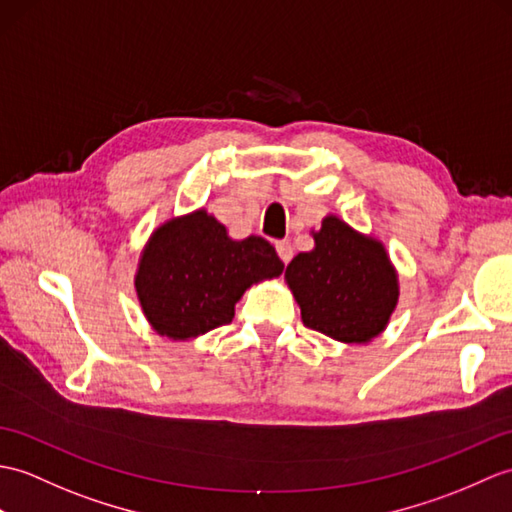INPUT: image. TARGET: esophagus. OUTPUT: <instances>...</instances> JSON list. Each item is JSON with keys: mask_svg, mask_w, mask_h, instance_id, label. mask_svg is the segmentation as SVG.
Here are the masks:
<instances>
[{"mask_svg": "<svg viewBox=\"0 0 512 512\" xmlns=\"http://www.w3.org/2000/svg\"><path fill=\"white\" fill-rule=\"evenodd\" d=\"M277 253H279L283 264H288V261L292 259V244L288 240H279L277 242Z\"/></svg>", "mask_w": 512, "mask_h": 512, "instance_id": "esophagus-1", "label": "esophagus"}]
</instances>
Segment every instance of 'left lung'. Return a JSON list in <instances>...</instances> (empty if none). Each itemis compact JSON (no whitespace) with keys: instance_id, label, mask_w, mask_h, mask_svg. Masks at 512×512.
I'll return each instance as SVG.
<instances>
[{"instance_id":"obj_1","label":"left lung","mask_w":512,"mask_h":512,"mask_svg":"<svg viewBox=\"0 0 512 512\" xmlns=\"http://www.w3.org/2000/svg\"><path fill=\"white\" fill-rule=\"evenodd\" d=\"M314 248L285 268V283L307 327L344 344H368L386 331L399 303V275L382 240L327 213Z\"/></svg>"}]
</instances>
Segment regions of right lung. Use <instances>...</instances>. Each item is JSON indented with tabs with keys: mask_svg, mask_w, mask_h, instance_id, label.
I'll return each instance as SVG.
<instances>
[{
	"mask_svg": "<svg viewBox=\"0 0 512 512\" xmlns=\"http://www.w3.org/2000/svg\"><path fill=\"white\" fill-rule=\"evenodd\" d=\"M283 272L275 246L259 235L233 240L205 207L159 224L141 248L135 292L159 336L187 342L233 320L235 303Z\"/></svg>",
	"mask_w": 512,
	"mask_h": 512,
	"instance_id": "obj_1",
	"label": "right lung"
}]
</instances>
